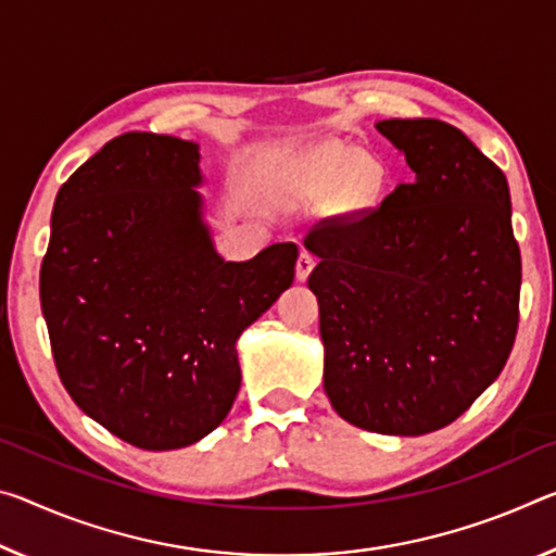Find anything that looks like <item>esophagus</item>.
I'll use <instances>...</instances> for the list:
<instances>
[{
    "instance_id": "34e87169",
    "label": "esophagus",
    "mask_w": 556,
    "mask_h": 556,
    "mask_svg": "<svg viewBox=\"0 0 556 556\" xmlns=\"http://www.w3.org/2000/svg\"><path fill=\"white\" fill-rule=\"evenodd\" d=\"M314 264H316V257H314L312 252L299 254V260H296V279L304 281L306 277H309L312 269H314Z\"/></svg>"
}]
</instances>
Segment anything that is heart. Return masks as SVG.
<instances>
[{
    "instance_id": "obj_1",
    "label": "heart",
    "mask_w": 556,
    "mask_h": 556,
    "mask_svg": "<svg viewBox=\"0 0 556 556\" xmlns=\"http://www.w3.org/2000/svg\"><path fill=\"white\" fill-rule=\"evenodd\" d=\"M343 178V198L349 205H371L381 188V165L349 146L329 143L304 155L296 165V185L304 190L326 192Z\"/></svg>"
}]
</instances>
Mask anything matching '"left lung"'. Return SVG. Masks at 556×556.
I'll list each match as a JSON object with an SVG mask.
<instances>
[{
    "mask_svg": "<svg viewBox=\"0 0 556 556\" xmlns=\"http://www.w3.org/2000/svg\"><path fill=\"white\" fill-rule=\"evenodd\" d=\"M416 180L306 235L319 257L324 391L351 426L426 435L463 416L513 351L522 262L507 178L435 118L376 123Z\"/></svg>",
    "mask_w": 556,
    "mask_h": 556,
    "instance_id": "1",
    "label": "left lung"
}]
</instances>
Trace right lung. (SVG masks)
Listing matches in <instances>:
<instances>
[{
  "label": "right lung",
  "instance_id": "1",
  "mask_svg": "<svg viewBox=\"0 0 556 556\" xmlns=\"http://www.w3.org/2000/svg\"><path fill=\"white\" fill-rule=\"evenodd\" d=\"M198 143L123 134L61 185L39 275L61 383L143 451L198 443L240 391L237 339L292 287L299 250L219 257Z\"/></svg>",
  "mask_w": 556,
  "mask_h": 556
}]
</instances>
